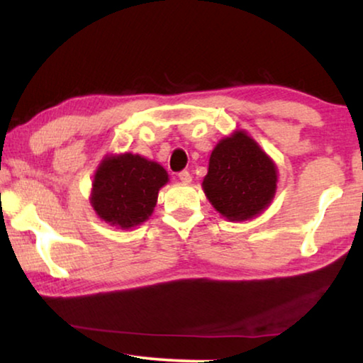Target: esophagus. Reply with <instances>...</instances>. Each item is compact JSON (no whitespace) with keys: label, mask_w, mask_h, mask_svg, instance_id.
Segmentation results:
<instances>
[{"label":"esophagus","mask_w":363,"mask_h":363,"mask_svg":"<svg viewBox=\"0 0 363 363\" xmlns=\"http://www.w3.org/2000/svg\"><path fill=\"white\" fill-rule=\"evenodd\" d=\"M178 178H180L183 183H190L191 182V175H190V172H188V170H182L180 173H178Z\"/></svg>","instance_id":"34e87169"}]
</instances>
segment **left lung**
<instances>
[{
    "mask_svg": "<svg viewBox=\"0 0 363 363\" xmlns=\"http://www.w3.org/2000/svg\"><path fill=\"white\" fill-rule=\"evenodd\" d=\"M276 182L277 173L271 158L245 132H236L211 152L203 190L223 216L242 221L269 205Z\"/></svg>",
    "mask_w": 363,
    "mask_h": 363,
    "instance_id": "obj_1",
    "label": "left lung"
}]
</instances>
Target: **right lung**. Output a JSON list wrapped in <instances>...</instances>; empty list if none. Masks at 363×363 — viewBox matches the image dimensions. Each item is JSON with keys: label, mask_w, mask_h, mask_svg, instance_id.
Here are the masks:
<instances>
[{"label": "right lung", "mask_w": 363, "mask_h": 363, "mask_svg": "<svg viewBox=\"0 0 363 363\" xmlns=\"http://www.w3.org/2000/svg\"><path fill=\"white\" fill-rule=\"evenodd\" d=\"M167 182L165 168L140 155L106 158L94 178L92 206L113 226H137L152 215Z\"/></svg>", "instance_id": "add662e5"}]
</instances>
